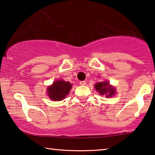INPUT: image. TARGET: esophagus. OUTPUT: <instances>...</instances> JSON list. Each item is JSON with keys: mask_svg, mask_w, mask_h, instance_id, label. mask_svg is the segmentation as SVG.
Returning <instances> with one entry per match:
<instances>
[{"mask_svg": "<svg viewBox=\"0 0 155 155\" xmlns=\"http://www.w3.org/2000/svg\"><path fill=\"white\" fill-rule=\"evenodd\" d=\"M79 84L81 85H85V84H86V82H85V81H81L79 82Z\"/></svg>", "mask_w": 155, "mask_h": 155, "instance_id": "1", "label": "esophagus"}]
</instances>
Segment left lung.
Returning <instances> with one entry per match:
<instances>
[{"instance_id": "left-lung-1", "label": "left lung", "mask_w": 155, "mask_h": 155, "mask_svg": "<svg viewBox=\"0 0 155 155\" xmlns=\"http://www.w3.org/2000/svg\"><path fill=\"white\" fill-rule=\"evenodd\" d=\"M96 91H97L101 95H104L106 94H107V97H109L114 94L115 90L113 87L110 86L107 82H100L94 85Z\"/></svg>"}]
</instances>
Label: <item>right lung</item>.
<instances>
[{"mask_svg": "<svg viewBox=\"0 0 155 155\" xmlns=\"http://www.w3.org/2000/svg\"><path fill=\"white\" fill-rule=\"evenodd\" d=\"M71 87V84L70 82L61 80L56 81L51 86L48 87V95L52 100H63L67 94L69 93Z\"/></svg>", "mask_w": 155, "mask_h": 155, "instance_id": "1", "label": "right lung"}]
</instances>
